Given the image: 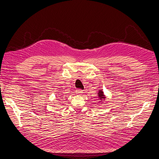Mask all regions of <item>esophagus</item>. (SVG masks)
<instances>
[{
  "label": "esophagus",
  "instance_id": "esophagus-1",
  "mask_svg": "<svg viewBox=\"0 0 159 159\" xmlns=\"http://www.w3.org/2000/svg\"><path fill=\"white\" fill-rule=\"evenodd\" d=\"M75 92H76V94H78V95H81L82 93H83V90H80V89H76Z\"/></svg>",
  "mask_w": 159,
  "mask_h": 159
}]
</instances>
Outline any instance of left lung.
Listing matches in <instances>:
<instances>
[{"label":"left lung","instance_id":"8db88e82","mask_svg":"<svg viewBox=\"0 0 159 159\" xmlns=\"http://www.w3.org/2000/svg\"><path fill=\"white\" fill-rule=\"evenodd\" d=\"M98 96L99 99V102H101L102 101H105V99H106V96L104 94V93L102 90H98Z\"/></svg>","mask_w":159,"mask_h":159}]
</instances>
